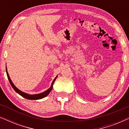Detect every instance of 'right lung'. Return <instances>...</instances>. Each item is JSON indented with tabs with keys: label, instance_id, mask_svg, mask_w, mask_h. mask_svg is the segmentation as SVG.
<instances>
[{
	"label": "right lung",
	"instance_id": "right-lung-1",
	"mask_svg": "<svg viewBox=\"0 0 129 129\" xmlns=\"http://www.w3.org/2000/svg\"><path fill=\"white\" fill-rule=\"evenodd\" d=\"M6 74H7V76H8V78L9 79V81L10 84H11L12 87H13V89L15 90V91L16 93H18L19 94H20V96H22V97H23V98L27 99H29V100H39V99H43L44 98H45V97H46L47 95H48L50 92L52 90V89H53V85L54 84V81L56 80V78H57V76H56L55 78L54 79L53 81L52 84H51V86L47 90H46L44 91L43 93H39V94H27V93H24L23 91L17 89V88L16 87V86L14 85V84L13 83V82H12V81L11 80V79H10V77H9V73L8 72V70H7V68L6 67Z\"/></svg>",
	"mask_w": 129,
	"mask_h": 129
}]
</instances>
